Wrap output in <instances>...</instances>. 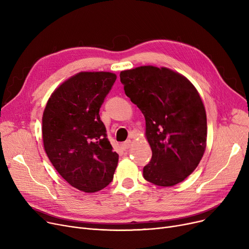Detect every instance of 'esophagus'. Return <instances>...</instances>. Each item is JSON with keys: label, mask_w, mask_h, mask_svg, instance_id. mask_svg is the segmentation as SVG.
<instances>
[{"label": "esophagus", "mask_w": 249, "mask_h": 249, "mask_svg": "<svg viewBox=\"0 0 249 249\" xmlns=\"http://www.w3.org/2000/svg\"><path fill=\"white\" fill-rule=\"evenodd\" d=\"M131 144H132V141L130 140V139H128V140H126V141L123 143L122 146H123L124 149H128V148H130V146H131Z\"/></svg>", "instance_id": "1"}]
</instances>
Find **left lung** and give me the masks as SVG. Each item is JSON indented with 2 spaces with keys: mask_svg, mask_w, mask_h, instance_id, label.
<instances>
[{
  "mask_svg": "<svg viewBox=\"0 0 249 249\" xmlns=\"http://www.w3.org/2000/svg\"><path fill=\"white\" fill-rule=\"evenodd\" d=\"M120 81L145 117L152 156L143 177L160 187L178 184L198 166L206 148L207 117L199 93L184 75L151 65L123 71Z\"/></svg>",
  "mask_w": 249,
  "mask_h": 249,
  "instance_id": "left-lung-1",
  "label": "left lung"
}]
</instances>
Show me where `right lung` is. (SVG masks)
I'll use <instances>...</instances> for the list:
<instances>
[{
  "mask_svg": "<svg viewBox=\"0 0 249 249\" xmlns=\"http://www.w3.org/2000/svg\"><path fill=\"white\" fill-rule=\"evenodd\" d=\"M116 78L105 71L77 73L53 91L43 113L50 162L71 186L86 193L107 187L119 160L99 114Z\"/></svg>",
  "mask_w": 249,
  "mask_h": 249,
  "instance_id": "1",
  "label": "right lung"
}]
</instances>
